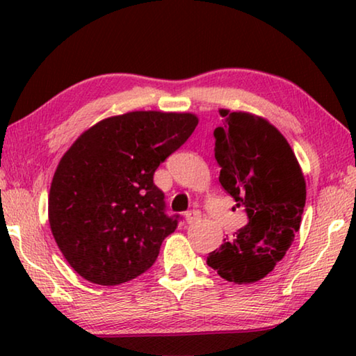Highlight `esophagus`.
I'll return each instance as SVG.
<instances>
[{
  "instance_id": "esophagus-1",
  "label": "esophagus",
  "mask_w": 356,
  "mask_h": 356,
  "mask_svg": "<svg viewBox=\"0 0 356 356\" xmlns=\"http://www.w3.org/2000/svg\"><path fill=\"white\" fill-rule=\"evenodd\" d=\"M201 220V212L200 210H188V212L185 213V221L188 222V225H195Z\"/></svg>"
}]
</instances>
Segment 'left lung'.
I'll return each instance as SVG.
<instances>
[{
	"mask_svg": "<svg viewBox=\"0 0 356 356\" xmlns=\"http://www.w3.org/2000/svg\"><path fill=\"white\" fill-rule=\"evenodd\" d=\"M215 159L220 184L243 207L248 225L231 242L209 252L207 265L221 278L250 284L267 276L284 257L298 232L306 182L297 156L267 119L220 110Z\"/></svg>",
	"mask_w": 356,
	"mask_h": 356,
	"instance_id": "left-lung-1",
	"label": "left lung"
}]
</instances>
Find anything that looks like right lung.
Segmentation results:
<instances>
[{"label":"right lung","mask_w":356,"mask_h":356,"mask_svg":"<svg viewBox=\"0 0 356 356\" xmlns=\"http://www.w3.org/2000/svg\"><path fill=\"white\" fill-rule=\"evenodd\" d=\"M196 125L193 113L130 111L83 131L63 155L48 221L65 261L84 280L118 286L152 267L179 220L165 213L154 172Z\"/></svg>","instance_id":"add662e5"}]
</instances>
